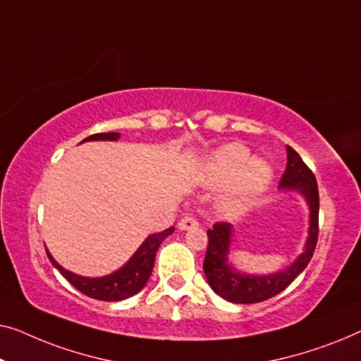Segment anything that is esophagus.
I'll return each mask as SVG.
<instances>
[{
	"instance_id": "1",
	"label": "esophagus",
	"mask_w": 361,
	"mask_h": 361,
	"mask_svg": "<svg viewBox=\"0 0 361 361\" xmlns=\"http://www.w3.org/2000/svg\"><path fill=\"white\" fill-rule=\"evenodd\" d=\"M197 226H200V224H197L196 217H192V216H185L178 222V229L180 231H190V229H195V227H197Z\"/></svg>"
}]
</instances>
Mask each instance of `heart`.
I'll return each mask as SVG.
<instances>
[{"label":"heart","mask_w":361,"mask_h":361,"mask_svg":"<svg viewBox=\"0 0 361 361\" xmlns=\"http://www.w3.org/2000/svg\"><path fill=\"white\" fill-rule=\"evenodd\" d=\"M271 166L263 159H250L245 145H221L207 157L201 170V181L207 188H226L217 200L224 216H240L250 209L271 181Z\"/></svg>","instance_id":"b5f03b06"}]
</instances>
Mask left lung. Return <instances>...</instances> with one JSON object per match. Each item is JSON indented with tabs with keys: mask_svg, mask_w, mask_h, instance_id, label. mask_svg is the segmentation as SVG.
Instances as JSON below:
<instances>
[{
	"mask_svg": "<svg viewBox=\"0 0 361 361\" xmlns=\"http://www.w3.org/2000/svg\"><path fill=\"white\" fill-rule=\"evenodd\" d=\"M286 154L288 164L281 176L280 190L301 192L309 206V231L304 252L281 271L270 275H248L245 271L235 270L232 263H229L233 226L227 222H217L211 231H207L209 242H207L202 270L212 291L229 302L253 304L276 296L293 283L299 273L304 271L316 250L319 233V191L316 176L304 164L298 152L289 145L286 147Z\"/></svg>",
	"mask_w": 361,
	"mask_h": 361,
	"instance_id": "left-lung-1",
	"label": "left lung"
}]
</instances>
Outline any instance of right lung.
<instances>
[{"instance_id":"right-lung-1","label":"right lung","mask_w":361,"mask_h":361,"mask_svg":"<svg viewBox=\"0 0 361 361\" xmlns=\"http://www.w3.org/2000/svg\"><path fill=\"white\" fill-rule=\"evenodd\" d=\"M121 134L118 132H108V134H94L86 137L83 142L90 140H118ZM175 231V227H170L164 232L152 233L142 242V245L137 248L134 255H132L128 262L124 263L119 270L111 273V275L99 276V278H90V276H81L75 275V273L65 270L59 262H55V258L47 252L49 260L52 262V265L62 273L65 280H67L72 286L78 289L80 293L86 294V296L99 299V301H123L134 296L145 286L147 281L154 270V262H155V253L159 250L160 243L165 240L166 237L171 235Z\"/></svg>"}]
</instances>
